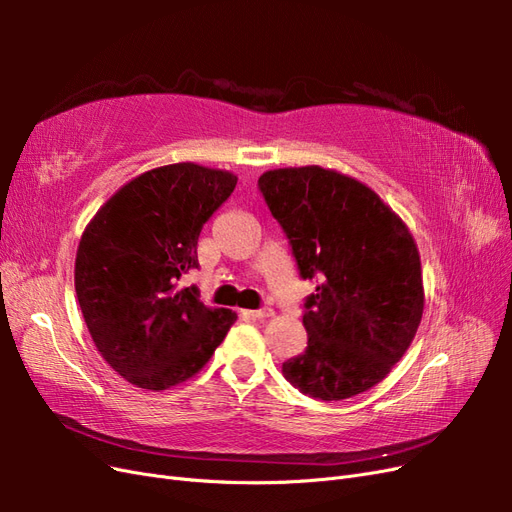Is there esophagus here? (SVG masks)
Listing matches in <instances>:
<instances>
[{"label":"esophagus","mask_w":512,"mask_h":512,"mask_svg":"<svg viewBox=\"0 0 512 512\" xmlns=\"http://www.w3.org/2000/svg\"><path fill=\"white\" fill-rule=\"evenodd\" d=\"M247 316H252L256 320H265L273 316V309L271 307H262V309H254V312H247Z\"/></svg>","instance_id":"obj_1"}]
</instances>
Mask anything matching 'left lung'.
Returning <instances> with one entry per match:
<instances>
[{
	"mask_svg": "<svg viewBox=\"0 0 512 512\" xmlns=\"http://www.w3.org/2000/svg\"><path fill=\"white\" fill-rule=\"evenodd\" d=\"M258 188L303 280L307 348L282 365L301 393L339 401L369 391L406 354L423 318L421 256L404 220L359 179L322 166L275 168Z\"/></svg>",
	"mask_w": 512,
	"mask_h": 512,
	"instance_id": "obj_1",
	"label": "left lung"
}]
</instances>
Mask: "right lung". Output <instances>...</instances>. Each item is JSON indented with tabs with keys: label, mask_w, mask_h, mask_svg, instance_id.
<instances>
[{
	"label": "right lung",
	"mask_w": 512,
	"mask_h": 512,
	"mask_svg": "<svg viewBox=\"0 0 512 512\" xmlns=\"http://www.w3.org/2000/svg\"><path fill=\"white\" fill-rule=\"evenodd\" d=\"M237 175L194 162L151 168L106 200L87 224L74 288L91 339L138 389H173L207 365L237 314L179 288L198 267L203 224Z\"/></svg>",
	"instance_id": "obj_1"
}]
</instances>
